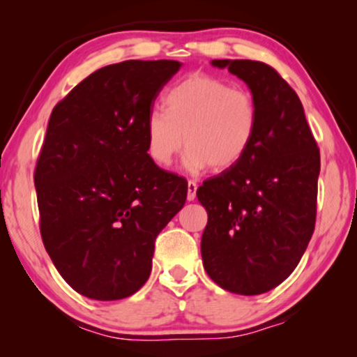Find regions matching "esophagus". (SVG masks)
<instances>
[{"label": "esophagus", "instance_id": "1", "mask_svg": "<svg viewBox=\"0 0 357 357\" xmlns=\"http://www.w3.org/2000/svg\"><path fill=\"white\" fill-rule=\"evenodd\" d=\"M187 188H188L187 199H188V202H195V198H197V188H198V185L195 183V182H192V180H190V182L187 183Z\"/></svg>", "mask_w": 357, "mask_h": 357}]
</instances>
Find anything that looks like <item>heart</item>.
Wrapping results in <instances>:
<instances>
[{"label":"heart","mask_w":357,"mask_h":357,"mask_svg":"<svg viewBox=\"0 0 357 357\" xmlns=\"http://www.w3.org/2000/svg\"><path fill=\"white\" fill-rule=\"evenodd\" d=\"M257 130L258 105L250 92L192 75L165 94L164 110L153 109L146 116V151L155 164L169 165L185 143L187 172L199 174L211 165L224 172L245 158Z\"/></svg>","instance_id":"b5f03b06"}]
</instances>
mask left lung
<instances>
[{
	"instance_id": "1",
	"label": "left lung",
	"mask_w": 357,
	"mask_h": 357,
	"mask_svg": "<svg viewBox=\"0 0 357 357\" xmlns=\"http://www.w3.org/2000/svg\"><path fill=\"white\" fill-rule=\"evenodd\" d=\"M245 82L258 130L236 167L203 182L202 237L208 276L234 294L257 296L294 271L315 227L320 151L292 87L261 61L213 60Z\"/></svg>"
}]
</instances>
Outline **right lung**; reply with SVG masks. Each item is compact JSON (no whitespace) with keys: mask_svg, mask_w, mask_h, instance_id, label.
I'll return each instance as SVG.
<instances>
[{"mask_svg":"<svg viewBox=\"0 0 357 357\" xmlns=\"http://www.w3.org/2000/svg\"><path fill=\"white\" fill-rule=\"evenodd\" d=\"M180 68L104 66L48 120L33 175L42 241L63 280L89 299H125L148 281L155 237L187 199V180L154 164L144 136L155 97Z\"/></svg>","mask_w":357,"mask_h":357,"instance_id":"right-lung-1","label":"right lung"}]
</instances>
